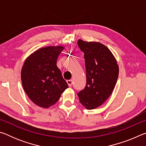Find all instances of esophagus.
I'll return each mask as SVG.
<instances>
[{"mask_svg": "<svg viewBox=\"0 0 146 146\" xmlns=\"http://www.w3.org/2000/svg\"><path fill=\"white\" fill-rule=\"evenodd\" d=\"M66 82H67L69 86H70V87H71V86H72V84H73V81H72V80H68L67 81H66Z\"/></svg>", "mask_w": 146, "mask_h": 146, "instance_id": "esophagus-1", "label": "esophagus"}]
</instances>
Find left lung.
<instances>
[{"label":"left lung","mask_w":146,"mask_h":146,"mask_svg":"<svg viewBox=\"0 0 146 146\" xmlns=\"http://www.w3.org/2000/svg\"><path fill=\"white\" fill-rule=\"evenodd\" d=\"M84 53L86 86L77 95L88 110L99 107L110 97L117 83L119 68L114 55L105 45L97 42H77Z\"/></svg>","instance_id":"8db88e82"}]
</instances>
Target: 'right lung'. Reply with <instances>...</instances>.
<instances>
[{
  "instance_id": "add662e5",
  "label": "right lung",
  "mask_w": 146,
  "mask_h": 146,
  "mask_svg": "<svg viewBox=\"0 0 146 146\" xmlns=\"http://www.w3.org/2000/svg\"><path fill=\"white\" fill-rule=\"evenodd\" d=\"M62 46L38 49L24 61L21 70L24 90L35 104L48 108L57 102L68 85L56 66Z\"/></svg>"
}]
</instances>
